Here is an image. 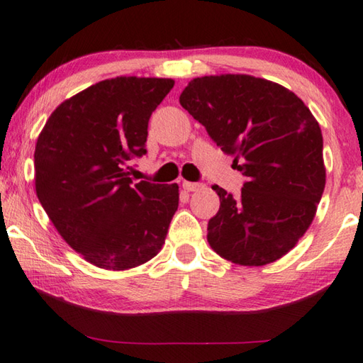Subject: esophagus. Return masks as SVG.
Instances as JSON below:
<instances>
[{
    "label": "esophagus",
    "instance_id": "34e87169",
    "mask_svg": "<svg viewBox=\"0 0 363 363\" xmlns=\"http://www.w3.org/2000/svg\"><path fill=\"white\" fill-rule=\"evenodd\" d=\"M182 187H184V190H187V192H195V190L201 189V184H200V182H189V181H184V182H182Z\"/></svg>",
    "mask_w": 363,
    "mask_h": 363
}]
</instances>
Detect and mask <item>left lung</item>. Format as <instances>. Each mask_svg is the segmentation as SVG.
I'll list each match as a JSON object with an SVG mask.
<instances>
[{
    "mask_svg": "<svg viewBox=\"0 0 363 363\" xmlns=\"http://www.w3.org/2000/svg\"><path fill=\"white\" fill-rule=\"evenodd\" d=\"M179 103L246 176L241 195L213 186L220 208L208 222L209 246L245 267L281 259L311 225L325 187L311 111L294 91L249 74L196 77Z\"/></svg>",
    "mask_w": 363,
    "mask_h": 363,
    "instance_id": "8db88e82",
    "label": "left lung"
}]
</instances>
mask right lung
I'll use <instances>...</instances> for the list:
<instances>
[{
    "instance_id": "obj_1",
    "label": "right lung",
    "mask_w": 363,
    "mask_h": 363,
    "mask_svg": "<svg viewBox=\"0 0 363 363\" xmlns=\"http://www.w3.org/2000/svg\"><path fill=\"white\" fill-rule=\"evenodd\" d=\"M173 79H106L63 101L39 133L35 184L57 232L91 265L128 269L160 252L179 204L177 184H133L147 125Z\"/></svg>"
}]
</instances>
